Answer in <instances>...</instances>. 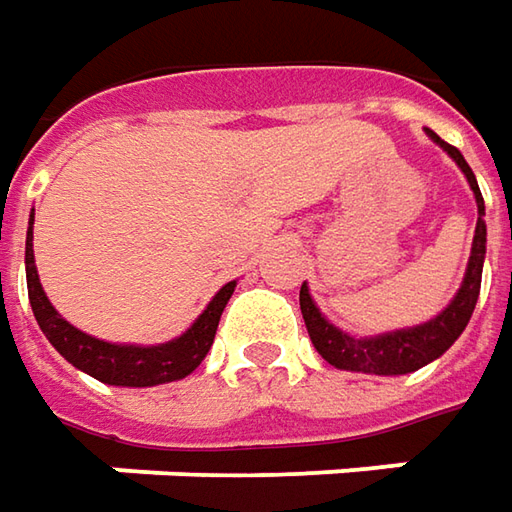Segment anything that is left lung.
<instances>
[{
	"instance_id": "8db88e82",
	"label": "left lung",
	"mask_w": 512,
	"mask_h": 512,
	"mask_svg": "<svg viewBox=\"0 0 512 512\" xmlns=\"http://www.w3.org/2000/svg\"><path fill=\"white\" fill-rule=\"evenodd\" d=\"M433 141L448 152L450 158L459 164L465 172L467 184L476 195V206H479V221H476V235H473V249H470V263H467L465 283L456 291L453 303L442 311L436 320L425 323V326L405 328V331H394V334H379V337H351L343 334L340 328H334L320 309L314 306L306 283L300 286V311L309 328V337L314 348L320 351V357L331 362L334 368L343 371H362V374H379V377H397V374H411L416 368L428 365L436 357H442L450 345L459 340V334L465 331L470 314L476 309L479 300V289H482V263H485V243H487V226H485V201L476 184L473 169L467 167L462 152L450 147L448 141H442L439 135L428 130Z\"/></svg>"
}]
</instances>
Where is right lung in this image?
<instances>
[{
    "label": "right lung",
    "instance_id": "obj_1",
    "mask_svg": "<svg viewBox=\"0 0 512 512\" xmlns=\"http://www.w3.org/2000/svg\"><path fill=\"white\" fill-rule=\"evenodd\" d=\"M33 223V215H30ZM25 269H27V297L33 306V317L39 328L45 331L50 345L62 354L64 360L73 362L79 371L96 377L107 385H127V388H147V385H161L172 379H184L192 374L212 348L215 331L221 323V314L235 291V280L226 283L212 303L206 306L201 317L192 323V328L181 334L178 340L164 345H113L96 340L73 328L64 320L59 311L50 306V300L42 291L39 274H36V260H33V229H27L25 243Z\"/></svg>",
    "mask_w": 512,
    "mask_h": 512
}]
</instances>
